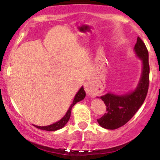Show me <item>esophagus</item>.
<instances>
[{"label":"esophagus","instance_id":"esophagus-1","mask_svg":"<svg viewBox=\"0 0 160 160\" xmlns=\"http://www.w3.org/2000/svg\"><path fill=\"white\" fill-rule=\"evenodd\" d=\"M84 90L86 91L87 94L90 97H94L95 95V91L93 90V87H92L91 83H86L84 84Z\"/></svg>","mask_w":160,"mask_h":160}]
</instances>
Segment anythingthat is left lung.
I'll return each mask as SVG.
<instances>
[{"mask_svg":"<svg viewBox=\"0 0 160 160\" xmlns=\"http://www.w3.org/2000/svg\"><path fill=\"white\" fill-rule=\"evenodd\" d=\"M134 50L142 61V72L136 89L121 96L108 93L101 97L106 105L107 113L98 119V122L107 129H116L125 125L142 105L147 95L149 83V52L139 37L137 38Z\"/></svg>","mask_w":160,"mask_h":160,"instance_id":"8db88e82","label":"left lung"}]
</instances>
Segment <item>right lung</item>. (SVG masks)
I'll use <instances>...</instances> for the list:
<instances>
[{"instance_id":"obj_1","label":"right lung","mask_w":160,"mask_h":160,"mask_svg":"<svg viewBox=\"0 0 160 160\" xmlns=\"http://www.w3.org/2000/svg\"><path fill=\"white\" fill-rule=\"evenodd\" d=\"M85 96H86V93H85L83 88V87H82V88L80 89V90H79V91L77 92V94H76L75 98H74L73 101H72V104H71V105H70V108H69V110L67 111V114H66L65 115H64V117L62 118L61 119V120H59V122H56V123L52 124V125H48V126H37V125H35V127H36L37 128H39V129L49 131V132H50V131L59 130V129H60V128H63V127L66 125V124H67V122H68L69 119H70L72 108L73 107V106L75 105V104H77V102H79V101H82V100H83V98H85Z\"/></svg>"}]
</instances>
